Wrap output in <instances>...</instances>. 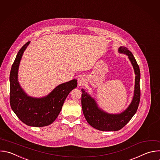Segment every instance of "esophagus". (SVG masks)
<instances>
[{
	"label": "esophagus",
	"instance_id": "34e87169",
	"mask_svg": "<svg viewBox=\"0 0 160 160\" xmlns=\"http://www.w3.org/2000/svg\"><path fill=\"white\" fill-rule=\"evenodd\" d=\"M86 83V79L83 76H80L78 78V87H82Z\"/></svg>",
	"mask_w": 160,
	"mask_h": 160
}]
</instances>
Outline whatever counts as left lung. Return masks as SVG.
<instances>
[{
	"label": "left lung",
	"instance_id": "left-lung-1",
	"mask_svg": "<svg viewBox=\"0 0 160 160\" xmlns=\"http://www.w3.org/2000/svg\"><path fill=\"white\" fill-rule=\"evenodd\" d=\"M118 52L128 57L135 73L134 95L129 105L119 114H110L99 108L94 98L82 89V107L88 123L96 129L103 131H119L125 126L136 114L140 100V70L132 53L126 47L120 46Z\"/></svg>",
	"mask_w": 160,
	"mask_h": 160
}]
</instances>
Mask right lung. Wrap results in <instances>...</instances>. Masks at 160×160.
Here are the masks:
<instances>
[{"mask_svg":"<svg viewBox=\"0 0 160 160\" xmlns=\"http://www.w3.org/2000/svg\"><path fill=\"white\" fill-rule=\"evenodd\" d=\"M30 41L19 51L10 73V104L18 118L33 127H43L52 123L59 115L69 93L77 87V80L58 85L47 95L41 97L29 96L18 81V70L23 53Z\"/></svg>","mask_w":160,"mask_h":160,"instance_id":"right-lung-1","label":"right lung"}]
</instances>
